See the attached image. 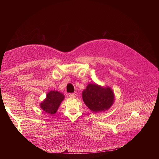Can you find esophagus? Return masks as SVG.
<instances>
[{"mask_svg":"<svg viewBox=\"0 0 159 159\" xmlns=\"http://www.w3.org/2000/svg\"><path fill=\"white\" fill-rule=\"evenodd\" d=\"M75 93H70L69 94V96L70 97V98H75Z\"/></svg>","mask_w":159,"mask_h":159,"instance_id":"34e87169","label":"esophagus"}]
</instances>
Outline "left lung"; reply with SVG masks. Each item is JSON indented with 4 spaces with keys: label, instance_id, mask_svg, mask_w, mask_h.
I'll return each instance as SVG.
<instances>
[{
    "label": "left lung",
    "instance_id": "8db88e82",
    "mask_svg": "<svg viewBox=\"0 0 159 159\" xmlns=\"http://www.w3.org/2000/svg\"><path fill=\"white\" fill-rule=\"evenodd\" d=\"M82 99L90 110L101 112L108 109L112 106L115 96L109 87L103 88L97 84H89L83 90Z\"/></svg>",
    "mask_w": 159,
    "mask_h": 159
}]
</instances>
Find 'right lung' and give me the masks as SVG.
<instances>
[{"label": "right lung", "instance_id": "obj_1", "mask_svg": "<svg viewBox=\"0 0 159 159\" xmlns=\"http://www.w3.org/2000/svg\"><path fill=\"white\" fill-rule=\"evenodd\" d=\"M64 99V95L58 91H50L47 94V98L40 104L43 111L53 115L57 112L60 103Z\"/></svg>", "mask_w": 159, "mask_h": 159}]
</instances>
